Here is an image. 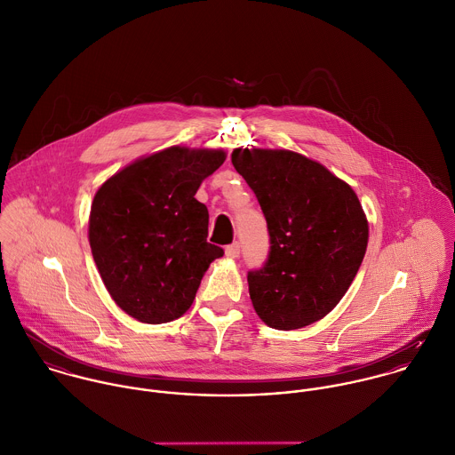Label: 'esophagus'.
I'll use <instances>...</instances> for the list:
<instances>
[{
  "label": "esophagus",
  "instance_id": "1",
  "mask_svg": "<svg viewBox=\"0 0 455 455\" xmlns=\"http://www.w3.org/2000/svg\"><path fill=\"white\" fill-rule=\"evenodd\" d=\"M225 253H227L228 259H239V255H241V246H239V243H232L230 246H227Z\"/></svg>",
  "mask_w": 455,
  "mask_h": 455
}]
</instances>
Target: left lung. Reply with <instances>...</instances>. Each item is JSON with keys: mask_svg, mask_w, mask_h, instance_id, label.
<instances>
[{"mask_svg": "<svg viewBox=\"0 0 455 455\" xmlns=\"http://www.w3.org/2000/svg\"><path fill=\"white\" fill-rule=\"evenodd\" d=\"M232 164L260 204L271 243L266 264L248 273L255 311L279 331L323 318L365 255L367 220L355 191L291 151L234 149Z\"/></svg>", "mask_w": 455, "mask_h": 455, "instance_id": "obj_1", "label": "left lung"}]
</instances>
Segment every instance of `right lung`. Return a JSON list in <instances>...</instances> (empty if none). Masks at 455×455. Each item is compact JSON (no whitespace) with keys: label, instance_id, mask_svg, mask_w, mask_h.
<instances>
[{"label":"right lung","instance_id":"1","mask_svg":"<svg viewBox=\"0 0 455 455\" xmlns=\"http://www.w3.org/2000/svg\"><path fill=\"white\" fill-rule=\"evenodd\" d=\"M223 151L169 148L137 160L96 191L90 244L100 275L130 316L165 323L182 316L223 248L207 243L209 212L195 198Z\"/></svg>","mask_w":455,"mask_h":455}]
</instances>
